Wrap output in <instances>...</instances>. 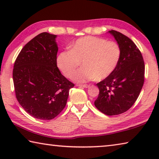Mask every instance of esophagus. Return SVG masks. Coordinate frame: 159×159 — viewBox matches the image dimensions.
Wrapping results in <instances>:
<instances>
[{
    "instance_id": "34e87169",
    "label": "esophagus",
    "mask_w": 159,
    "mask_h": 159,
    "mask_svg": "<svg viewBox=\"0 0 159 159\" xmlns=\"http://www.w3.org/2000/svg\"><path fill=\"white\" fill-rule=\"evenodd\" d=\"M77 86H79V87H83V88H89L90 85H87V84H79L77 85Z\"/></svg>"
}]
</instances>
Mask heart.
<instances>
[{
    "mask_svg": "<svg viewBox=\"0 0 159 159\" xmlns=\"http://www.w3.org/2000/svg\"><path fill=\"white\" fill-rule=\"evenodd\" d=\"M120 57L121 49L116 42L90 36L78 39L70 50L59 53L57 65L64 76L71 79L82 62L83 68L74 75L75 80H102L115 71Z\"/></svg>",
    "mask_w": 159,
    "mask_h": 159,
    "instance_id": "obj_1",
    "label": "heart"
}]
</instances>
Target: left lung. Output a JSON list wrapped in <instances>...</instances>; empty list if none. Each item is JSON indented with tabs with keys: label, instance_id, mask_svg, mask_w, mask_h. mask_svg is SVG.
<instances>
[{
	"label": "left lung",
	"instance_id": "8db88e82",
	"mask_svg": "<svg viewBox=\"0 0 159 159\" xmlns=\"http://www.w3.org/2000/svg\"><path fill=\"white\" fill-rule=\"evenodd\" d=\"M121 49V57L115 71L97 85L98 98L95 106L107 116L124 113L133 105L140 93L144 81V62L142 53L131 39L111 30Z\"/></svg>",
	"mask_w": 159,
	"mask_h": 159
}]
</instances>
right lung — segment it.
<instances>
[{
	"mask_svg": "<svg viewBox=\"0 0 159 159\" xmlns=\"http://www.w3.org/2000/svg\"><path fill=\"white\" fill-rule=\"evenodd\" d=\"M56 37L47 32L34 37L19 53L13 69L17 101L29 115L41 120L60 114L74 87L57 66Z\"/></svg>",
	"mask_w": 159,
	"mask_h": 159,
	"instance_id": "1",
	"label": "right lung"
}]
</instances>
